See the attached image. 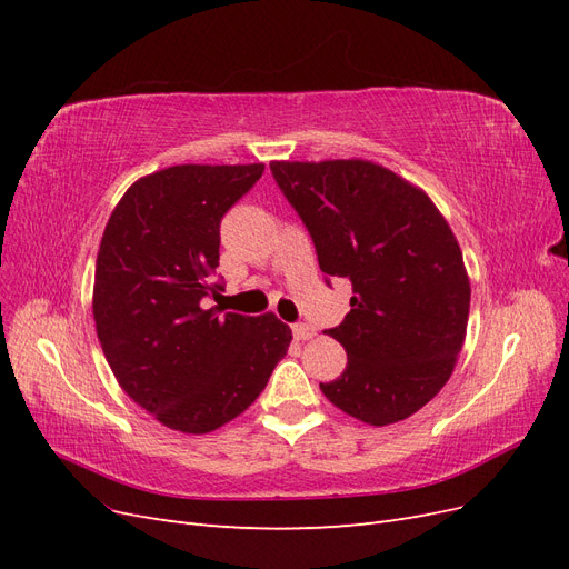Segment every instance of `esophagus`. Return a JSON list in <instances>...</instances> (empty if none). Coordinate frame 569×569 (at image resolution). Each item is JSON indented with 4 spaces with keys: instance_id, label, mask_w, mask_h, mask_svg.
Returning a JSON list of instances; mask_svg holds the SVG:
<instances>
[{
    "instance_id": "1",
    "label": "esophagus",
    "mask_w": 569,
    "mask_h": 569,
    "mask_svg": "<svg viewBox=\"0 0 569 569\" xmlns=\"http://www.w3.org/2000/svg\"><path fill=\"white\" fill-rule=\"evenodd\" d=\"M291 332H295V339H299V341H308V339H313L316 337V330L311 325H306V322H297V325H291Z\"/></svg>"
}]
</instances>
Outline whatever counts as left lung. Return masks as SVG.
<instances>
[{
	"label": "left lung",
	"mask_w": 569,
	"mask_h": 569,
	"mask_svg": "<svg viewBox=\"0 0 569 569\" xmlns=\"http://www.w3.org/2000/svg\"><path fill=\"white\" fill-rule=\"evenodd\" d=\"M313 237L325 274L353 284L332 335L347 370L320 385L347 416L385 427L429 403L458 363L470 278L449 222L425 189L366 159L272 161Z\"/></svg>",
	"instance_id": "1"
}]
</instances>
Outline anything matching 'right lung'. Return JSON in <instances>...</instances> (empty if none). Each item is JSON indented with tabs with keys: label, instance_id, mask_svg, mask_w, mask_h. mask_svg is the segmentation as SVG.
Here are the masks:
<instances>
[{
	"label": "right lung",
	"instance_id": "right-lung-1",
	"mask_svg": "<svg viewBox=\"0 0 569 569\" xmlns=\"http://www.w3.org/2000/svg\"><path fill=\"white\" fill-rule=\"evenodd\" d=\"M263 163L170 166L120 197L101 237L92 313L116 382L161 425L209 435L258 399L291 330L274 316L203 308L220 220Z\"/></svg>",
	"mask_w": 569,
	"mask_h": 569
}]
</instances>
